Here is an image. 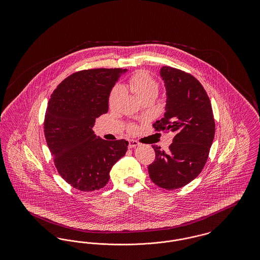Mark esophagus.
<instances>
[{
	"mask_svg": "<svg viewBox=\"0 0 260 260\" xmlns=\"http://www.w3.org/2000/svg\"><path fill=\"white\" fill-rule=\"evenodd\" d=\"M138 144H139V143H138L136 140H133V139H132V140L128 141V147H129V148H135L136 146H138Z\"/></svg>",
	"mask_w": 260,
	"mask_h": 260,
	"instance_id": "esophagus-1",
	"label": "esophagus"
}]
</instances>
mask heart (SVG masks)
Here are the masks:
<instances>
[{
  "mask_svg": "<svg viewBox=\"0 0 260 260\" xmlns=\"http://www.w3.org/2000/svg\"><path fill=\"white\" fill-rule=\"evenodd\" d=\"M128 87L136 94V98L138 99H141L149 94H157L159 91L158 82L144 71L137 72L129 79ZM120 94H121L120 87L113 88L109 96V106L111 108L116 106L117 101L120 98ZM135 128L136 127L134 125L129 127L131 131H135Z\"/></svg>",
  "mask_w": 260,
  "mask_h": 260,
  "instance_id": "heart-1",
  "label": "heart"
}]
</instances>
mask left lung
Instances as JSON below:
<instances>
[{"label": "left lung", "instance_id": "left-lung-1", "mask_svg": "<svg viewBox=\"0 0 260 260\" xmlns=\"http://www.w3.org/2000/svg\"><path fill=\"white\" fill-rule=\"evenodd\" d=\"M160 76L167 91L166 112L153 126L174 137L169 151L152 145L156 158L149 165V176L156 185L173 190L191 182L204 169L215 124L210 99L195 77L170 66L161 67Z\"/></svg>", "mask_w": 260, "mask_h": 260}]
</instances>
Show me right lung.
Segmentation results:
<instances>
[{"label": "right lung", "instance_id": "right-lung-1", "mask_svg": "<svg viewBox=\"0 0 260 260\" xmlns=\"http://www.w3.org/2000/svg\"><path fill=\"white\" fill-rule=\"evenodd\" d=\"M126 69H89L70 75L50 95L44 132L62 178L89 192L109 181L112 167L124 157L128 142L94 135L95 119L108 112L112 87Z\"/></svg>", "mask_w": 260, "mask_h": 260}]
</instances>
